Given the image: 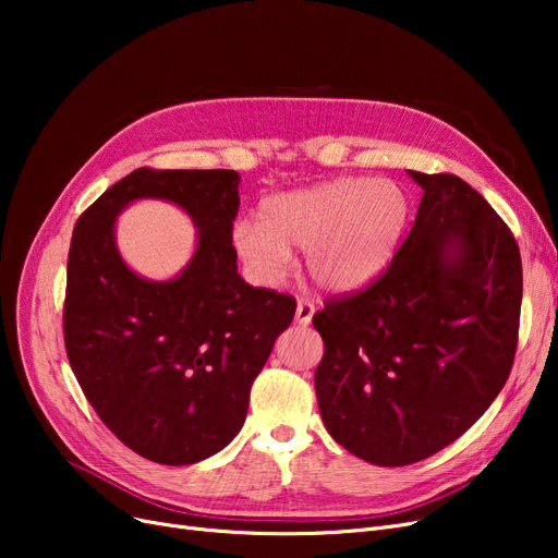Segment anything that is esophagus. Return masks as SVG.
Returning a JSON list of instances; mask_svg holds the SVG:
<instances>
[{"label": "esophagus", "instance_id": "34e87169", "mask_svg": "<svg viewBox=\"0 0 558 558\" xmlns=\"http://www.w3.org/2000/svg\"><path fill=\"white\" fill-rule=\"evenodd\" d=\"M314 305L310 300H305V298H300L298 300V307H295V324H300V326H310L312 324V316H314Z\"/></svg>", "mask_w": 558, "mask_h": 558}]
</instances>
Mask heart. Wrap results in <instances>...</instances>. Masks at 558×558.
Wrapping results in <instances>:
<instances>
[{"instance_id": "obj_1", "label": "heart", "mask_w": 558, "mask_h": 558, "mask_svg": "<svg viewBox=\"0 0 558 558\" xmlns=\"http://www.w3.org/2000/svg\"><path fill=\"white\" fill-rule=\"evenodd\" d=\"M410 221V197L393 179L340 177L260 202L258 221L232 223L230 242L258 283H279L305 248L310 277L320 289L353 293L391 265Z\"/></svg>"}]
</instances>
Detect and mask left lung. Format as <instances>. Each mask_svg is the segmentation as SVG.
<instances>
[{"mask_svg": "<svg viewBox=\"0 0 558 558\" xmlns=\"http://www.w3.org/2000/svg\"><path fill=\"white\" fill-rule=\"evenodd\" d=\"M424 191L408 240L365 291L314 314V386L337 445L396 468L461 437L510 377L521 256L492 205L453 174L408 172Z\"/></svg>", "mask_w": 558, "mask_h": 558, "instance_id": "left-lung-1", "label": "left lung"}]
</instances>
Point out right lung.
Masks as SVG:
<instances>
[{"label":"right lung","mask_w":558,"mask_h":558,"mask_svg":"<svg viewBox=\"0 0 558 558\" xmlns=\"http://www.w3.org/2000/svg\"><path fill=\"white\" fill-rule=\"evenodd\" d=\"M134 198L174 201L198 248L167 282L134 276L114 246V218ZM240 209L234 170H134L76 221L66 258V359L105 426L162 465L205 461L244 426L251 384L295 300L253 289L230 242Z\"/></svg>","instance_id":"obj_1"}]
</instances>
